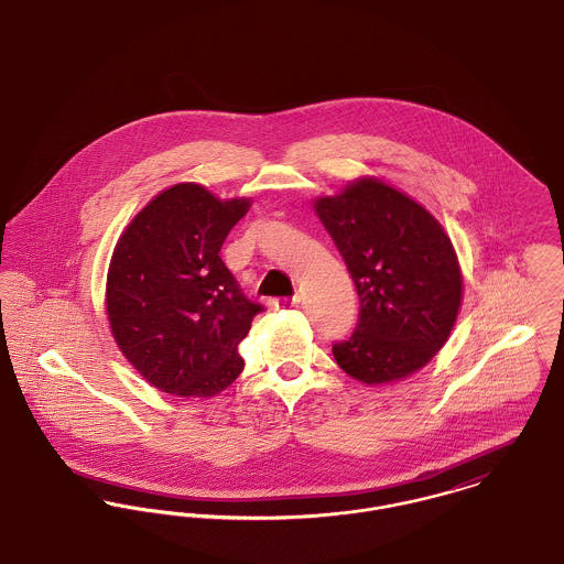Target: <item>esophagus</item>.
I'll return each mask as SVG.
<instances>
[{"label": "esophagus", "instance_id": "obj_1", "mask_svg": "<svg viewBox=\"0 0 564 564\" xmlns=\"http://www.w3.org/2000/svg\"><path fill=\"white\" fill-rule=\"evenodd\" d=\"M301 299L299 296H292V299H276L274 306L276 308H292V306H299Z\"/></svg>", "mask_w": 564, "mask_h": 564}]
</instances>
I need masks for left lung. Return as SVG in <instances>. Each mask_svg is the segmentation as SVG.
I'll return each mask as SVG.
<instances>
[{
  "label": "left lung",
  "instance_id": "1",
  "mask_svg": "<svg viewBox=\"0 0 564 564\" xmlns=\"http://www.w3.org/2000/svg\"><path fill=\"white\" fill-rule=\"evenodd\" d=\"M313 210L335 240L360 299L351 337L333 346L349 378L380 387L423 369L446 344L464 276L444 227L378 177H356Z\"/></svg>",
  "mask_w": 564,
  "mask_h": 564
}]
</instances>
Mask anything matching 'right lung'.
Listing matches in <instances>:
<instances>
[{"instance_id":"1","label":"right lung","mask_w":564,"mask_h":564,"mask_svg":"<svg viewBox=\"0 0 564 564\" xmlns=\"http://www.w3.org/2000/svg\"><path fill=\"white\" fill-rule=\"evenodd\" d=\"M251 208L180 182L161 191L120 236L107 272V319L130 365L154 389L215 397L245 369L238 344L251 303L218 251Z\"/></svg>"}]
</instances>
